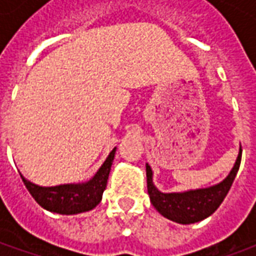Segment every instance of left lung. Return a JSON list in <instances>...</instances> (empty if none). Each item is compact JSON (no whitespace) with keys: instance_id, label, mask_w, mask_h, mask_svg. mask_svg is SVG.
Segmentation results:
<instances>
[{"instance_id":"left-lung-1","label":"left lung","mask_w":256,"mask_h":256,"mask_svg":"<svg viewBox=\"0 0 256 256\" xmlns=\"http://www.w3.org/2000/svg\"><path fill=\"white\" fill-rule=\"evenodd\" d=\"M242 162V146L230 174L218 185L184 193H162L152 184V170L146 164V185L150 203L164 218L178 224H194L207 218L218 208L234 181Z\"/></svg>"}]
</instances>
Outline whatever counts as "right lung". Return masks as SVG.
I'll list each match as a JSON object with an SVG mask.
<instances>
[{"label":"right lung","mask_w":256,"mask_h":256,"mask_svg":"<svg viewBox=\"0 0 256 256\" xmlns=\"http://www.w3.org/2000/svg\"><path fill=\"white\" fill-rule=\"evenodd\" d=\"M115 150L116 148L111 150V154L108 155L104 164L100 167V170L86 184H79V185L71 184V185L44 188V186L31 184L23 176L20 177L23 180L26 188L31 193V196L36 198V203L48 211L67 215L89 211L94 208L102 198V192L106 189L108 176L111 172Z\"/></svg>","instance_id":"add662e5"}]
</instances>
